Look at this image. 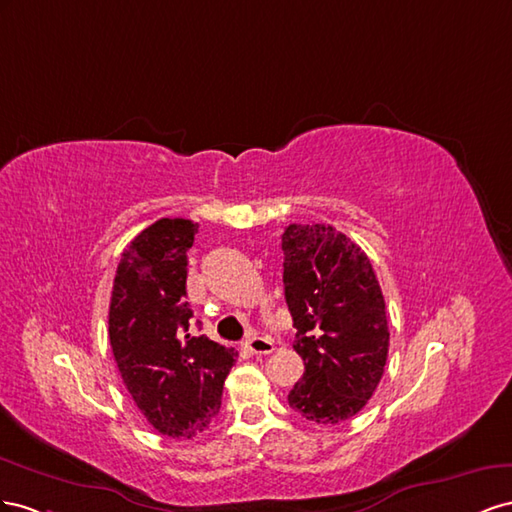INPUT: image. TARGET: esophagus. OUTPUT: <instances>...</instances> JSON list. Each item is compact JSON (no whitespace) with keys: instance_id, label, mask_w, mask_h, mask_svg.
<instances>
[{"instance_id":"34e87169","label":"esophagus","mask_w":512,"mask_h":512,"mask_svg":"<svg viewBox=\"0 0 512 512\" xmlns=\"http://www.w3.org/2000/svg\"><path fill=\"white\" fill-rule=\"evenodd\" d=\"M246 349L251 354H259V356H266V354H272L274 352V343L268 339V337H251L246 341Z\"/></svg>"}]
</instances>
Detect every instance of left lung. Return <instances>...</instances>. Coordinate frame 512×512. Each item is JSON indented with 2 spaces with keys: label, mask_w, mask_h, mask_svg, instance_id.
Segmentation results:
<instances>
[{
  "label": "left lung",
  "mask_w": 512,
  "mask_h": 512,
  "mask_svg": "<svg viewBox=\"0 0 512 512\" xmlns=\"http://www.w3.org/2000/svg\"><path fill=\"white\" fill-rule=\"evenodd\" d=\"M285 300L294 349L304 360L287 401L306 420L339 425L356 416L384 375L390 332L369 257L332 225L283 233Z\"/></svg>",
  "instance_id": "8db88e82"
}]
</instances>
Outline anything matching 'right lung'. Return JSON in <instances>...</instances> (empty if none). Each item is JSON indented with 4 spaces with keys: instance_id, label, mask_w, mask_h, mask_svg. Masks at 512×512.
I'll list each match as a JSON object with an SVG mask.
<instances>
[{
    "instance_id": "right-lung-1",
    "label": "right lung",
    "mask_w": 512,
    "mask_h": 512,
    "mask_svg": "<svg viewBox=\"0 0 512 512\" xmlns=\"http://www.w3.org/2000/svg\"><path fill=\"white\" fill-rule=\"evenodd\" d=\"M199 225L160 218L128 244L115 272L109 341L124 386L150 425L191 440L218 414L238 352L188 334V248Z\"/></svg>"
}]
</instances>
